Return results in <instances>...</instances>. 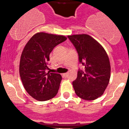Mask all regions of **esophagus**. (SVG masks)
Here are the masks:
<instances>
[{
    "label": "esophagus",
    "mask_w": 129,
    "mask_h": 129,
    "mask_svg": "<svg viewBox=\"0 0 129 129\" xmlns=\"http://www.w3.org/2000/svg\"><path fill=\"white\" fill-rule=\"evenodd\" d=\"M68 73H65V74H63V76L65 77V78H66V77L68 76Z\"/></svg>",
    "instance_id": "1"
}]
</instances>
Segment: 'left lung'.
I'll return each instance as SVG.
<instances>
[{
	"label": "left lung",
	"mask_w": 129,
	"mask_h": 129,
	"mask_svg": "<svg viewBox=\"0 0 129 129\" xmlns=\"http://www.w3.org/2000/svg\"><path fill=\"white\" fill-rule=\"evenodd\" d=\"M78 54L79 62L84 67L79 69L76 80L72 82L78 97L95 100L103 94L110 78V65L106 51L90 35L68 36Z\"/></svg>",
	"instance_id": "obj_1"
}]
</instances>
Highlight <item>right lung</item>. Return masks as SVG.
<instances>
[{
	"label": "right lung",
	"mask_w": 129,
	"mask_h": 129,
	"mask_svg": "<svg viewBox=\"0 0 129 129\" xmlns=\"http://www.w3.org/2000/svg\"><path fill=\"white\" fill-rule=\"evenodd\" d=\"M67 39L63 35L37 33L27 42L21 54L19 74L28 94L39 101L56 96L62 78L47 72L49 55L55 47Z\"/></svg>",
	"instance_id": "obj_1"
}]
</instances>
